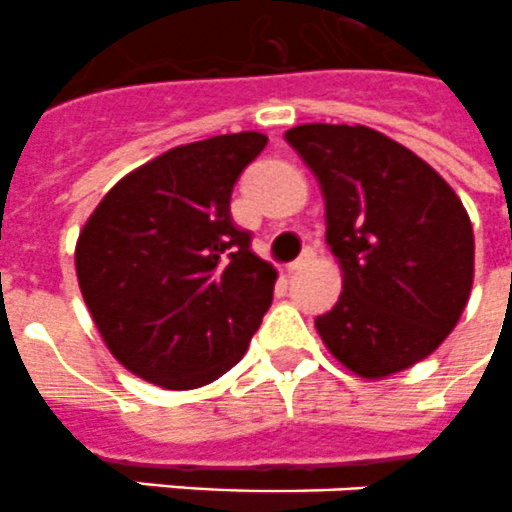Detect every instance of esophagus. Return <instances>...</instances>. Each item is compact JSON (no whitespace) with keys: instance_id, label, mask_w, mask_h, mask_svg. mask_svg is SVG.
<instances>
[{"instance_id":"esophagus-1","label":"esophagus","mask_w":512,"mask_h":512,"mask_svg":"<svg viewBox=\"0 0 512 512\" xmlns=\"http://www.w3.org/2000/svg\"><path fill=\"white\" fill-rule=\"evenodd\" d=\"M309 260H312V249H304V252H302V257H296L294 263H289V265H286V270H289V273H296V270H302L304 265L309 263Z\"/></svg>"}]
</instances>
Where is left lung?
<instances>
[{
	"label": "left lung",
	"instance_id": "obj_1",
	"mask_svg": "<svg viewBox=\"0 0 512 512\" xmlns=\"http://www.w3.org/2000/svg\"><path fill=\"white\" fill-rule=\"evenodd\" d=\"M320 182L325 242L343 270L336 307L315 320L359 377L395 375L448 338L474 283V229L427 161L362 124L286 132Z\"/></svg>",
	"mask_w": 512,
	"mask_h": 512
}]
</instances>
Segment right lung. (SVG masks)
Returning <instances> with one entry per match:
<instances>
[{"label": "right lung", "mask_w": 512, "mask_h": 512, "mask_svg": "<svg viewBox=\"0 0 512 512\" xmlns=\"http://www.w3.org/2000/svg\"><path fill=\"white\" fill-rule=\"evenodd\" d=\"M265 145L236 132L166 150L114 184L80 231L77 283L132 375L203 388L247 351L278 276L231 218V192Z\"/></svg>", "instance_id": "right-lung-1"}]
</instances>
